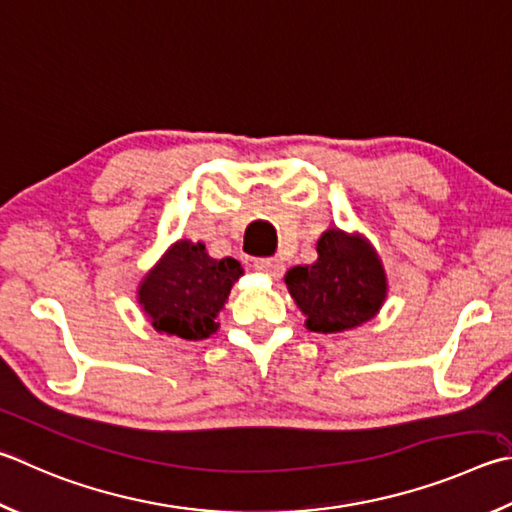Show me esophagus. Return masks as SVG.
Listing matches in <instances>:
<instances>
[{
    "label": "esophagus",
    "mask_w": 512,
    "mask_h": 512,
    "mask_svg": "<svg viewBox=\"0 0 512 512\" xmlns=\"http://www.w3.org/2000/svg\"><path fill=\"white\" fill-rule=\"evenodd\" d=\"M253 266H255V271L266 273V275H271V277H282L284 275V264L280 262V259H275V257L255 259Z\"/></svg>",
    "instance_id": "1"
}]
</instances>
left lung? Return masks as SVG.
I'll use <instances>...</instances> for the list:
<instances>
[{"instance_id": "1", "label": "left lung", "mask_w": 512, "mask_h": 512, "mask_svg": "<svg viewBox=\"0 0 512 512\" xmlns=\"http://www.w3.org/2000/svg\"><path fill=\"white\" fill-rule=\"evenodd\" d=\"M286 286L306 315V327L338 333L371 320L385 300L383 266L369 244L331 228L318 241V262L295 266Z\"/></svg>"}]
</instances>
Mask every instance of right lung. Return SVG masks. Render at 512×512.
Masks as SVG:
<instances>
[{"mask_svg": "<svg viewBox=\"0 0 512 512\" xmlns=\"http://www.w3.org/2000/svg\"><path fill=\"white\" fill-rule=\"evenodd\" d=\"M241 275L237 259H212L203 244L176 241L138 288V302L156 331L203 340L217 331V315Z\"/></svg>", "mask_w": 512, "mask_h": 512, "instance_id": "add662e5", "label": "right lung"}]
</instances>
